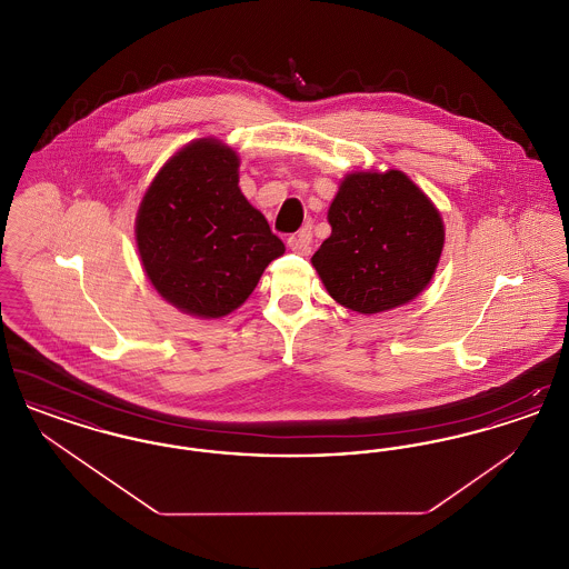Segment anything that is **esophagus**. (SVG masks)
Returning a JSON list of instances; mask_svg holds the SVG:
<instances>
[{
	"label": "esophagus",
	"mask_w": 569,
	"mask_h": 569,
	"mask_svg": "<svg viewBox=\"0 0 569 569\" xmlns=\"http://www.w3.org/2000/svg\"><path fill=\"white\" fill-rule=\"evenodd\" d=\"M288 244H290V249H292L295 253L307 256V253L311 251V228L298 230L297 234H292V237L288 239Z\"/></svg>",
	"instance_id": "obj_1"
}]
</instances>
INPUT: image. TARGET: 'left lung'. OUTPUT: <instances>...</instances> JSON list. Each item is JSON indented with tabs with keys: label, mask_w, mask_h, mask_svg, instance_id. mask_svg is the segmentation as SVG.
<instances>
[{
	"label": "left lung",
	"mask_w": 569,
	"mask_h": 569,
	"mask_svg": "<svg viewBox=\"0 0 569 569\" xmlns=\"http://www.w3.org/2000/svg\"><path fill=\"white\" fill-rule=\"evenodd\" d=\"M328 221L332 232L311 262L339 305L379 313L406 305L431 281L443 249V223L401 170L350 174Z\"/></svg>",
	"instance_id": "1"
}]
</instances>
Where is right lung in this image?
Wrapping results in <instances>:
<instances>
[{
	"mask_svg": "<svg viewBox=\"0 0 569 569\" xmlns=\"http://www.w3.org/2000/svg\"><path fill=\"white\" fill-rule=\"evenodd\" d=\"M142 267L168 302L200 318L243 305L286 247L239 190V158L202 138L158 172L136 219Z\"/></svg>",
	"mask_w": 569,
	"mask_h": 569,
	"instance_id": "add662e5",
	"label": "right lung"
}]
</instances>
